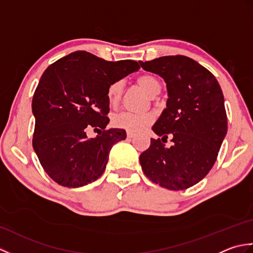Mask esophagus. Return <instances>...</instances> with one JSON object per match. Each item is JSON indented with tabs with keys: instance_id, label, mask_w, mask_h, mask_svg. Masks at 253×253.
<instances>
[{
	"instance_id": "obj_1",
	"label": "esophagus",
	"mask_w": 253,
	"mask_h": 253,
	"mask_svg": "<svg viewBox=\"0 0 253 253\" xmlns=\"http://www.w3.org/2000/svg\"><path fill=\"white\" fill-rule=\"evenodd\" d=\"M133 137H135V132H132V131H130V130H127V138L131 139V138H133Z\"/></svg>"
}]
</instances>
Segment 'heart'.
<instances>
[{"instance_id": "obj_1", "label": "heart", "mask_w": 253, "mask_h": 253, "mask_svg": "<svg viewBox=\"0 0 253 253\" xmlns=\"http://www.w3.org/2000/svg\"><path fill=\"white\" fill-rule=\"evenodd\" d=\"M137 84L146 91V93L154 98L161 91V84L159 79L150 74H143L137 78ZM123 93V83L114 82L112 83L107 88V100L111 104H116L122 98ZM113 125L121 129L130 130L133 132H138L143 130L152 123V116L149 114H133L129 112H122L114 115L112 120Z\"/></svg>"}]
</instances>
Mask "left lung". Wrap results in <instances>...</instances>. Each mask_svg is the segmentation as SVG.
I'll return each mask as SVG.
<instances>
[{"instance_id":"obj_1","label":"left lung","mask_w":253,"mask_h":253,"mask_svg":"<svg viewBox=\"0 0 253 253\" xmlns=\"http://www.w3.org/2000/svg\"><path fill=\"white\" fill-rule=\"evenodd\" d=\"M139 63L166 83V109L152 130L173 142L165 148L160 138L151 139L139 158L142 170L166 189H187L211 170L227 133L222 89L213 74L190 57L162 56Z\"/></svg>"}]
</instances>
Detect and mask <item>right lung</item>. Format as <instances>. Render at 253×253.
I'll return each instance as SVG.
<instances>
[{
	"instance_id": "obj_1",
	"label": "right lung",
	"mask_w": 253,
	"mask_h": 253,
	"mask_svg": "<svg viewBox=\"0 0 253 253\" xmlns=\"http://www.w3.org/2000/svg\"><path fill=\"white\" fill-rule=\"evenodd\" d=\"M139 68L131 60L107 62L77 51L45 69L32 98V147L58 185L83 187L104 173L113 144L126 139L124 129H105L110 122L107 88ZM90 127L99 136L88 138Z\"/></svg>"
}]
</instances>
